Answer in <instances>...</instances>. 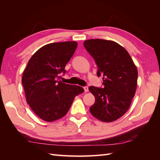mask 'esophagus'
I'll return each instance as SVG.
<instances>
[{"mask_svg": "<svg viewBox=\"0 0 160 160\" xmlns=\"http://www.w3.org/2000/svg\"><path fill=\"white\" fill-rule=\"evenodd\" d=\"M84 91H85V92H88V91H89V88H88V87H84Z\"/></svg>", "mask_w": 160, "mask_h": 160, "instance_id": "esophagus-1", "label": "esophagus"}]
</instances>
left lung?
<instances>
[{"label": "left lung", "mask_w": 160, "mask_h": 160, "mask_svg": "<svg viewBox=\"0 0 160 160\" xmlns=\"http://www.w3.org/2000/svg\"><path fill=\"white\" fill-rule=\"evenodd\" d=\"M84 46L95 60L104 88L89 89L95 96L90 107L93 117L104 122L121 118L128 111L137 89L138 69L128 52L112 40L91 39Z\"/></svg>", "instance_id": "obj_1"}]
</instances>
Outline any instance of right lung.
Here are the masks:
<instances>
[{
  "label": "right lung",
  "instance_id": "obj_1",
  "mask_svg": "<svg viewBox=\"0 0 160 160\" xmlns=\"http://www.w3.org/2000/svg\"><path fill=\"white\" fill-rule=\"evenodd\" d=\"M78 46L75 41L53 42L33 54L23 71L22 84L27 102L40 119L53 122L65 115L82 87L58 80Z\"/></svg>",
  "mask_w": 160,
  "mask_h": 160
}]
</instances>
